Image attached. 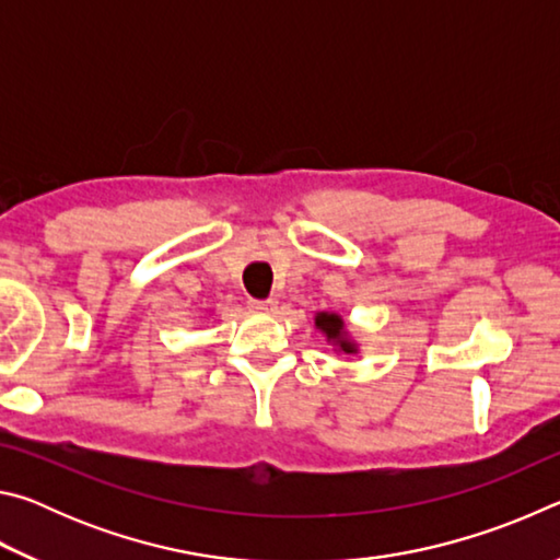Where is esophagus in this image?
Returning <instances> with one entry per match:
<instances>
[{
    "instance_id": "1",
    "label": "esophagus",
    "mask_w": 560,
    "mask_h": 560,
    "mask_svg": "<svg viewBox=\"0 0 560 560\" xmlns=\"http://www.w3.org/2000/svg\"><path fill=\"white\" fill-rule=\"evenodd\" d=\"M249 308L254 311V314H277V301L273 299H267V301H257V299H252L249 301Z\"/></svg>"
}]
</instances>
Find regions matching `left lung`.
<instances>
[{"label": "left lung", "instance_id": "8db88e82", "mask_svg": "<svg viewBox=\"0 0 560 560\" xmlns=\"http://www.w3.org/2000/svg\"><path fill=\"white\" fill-rule=\"evenodd\" d=\"M314 324L318 334L326 336V343L334 346L336 353L355 355L360 350V346L355 343V338L350 336L346 320L340 314H334V311H318L314 316Z\"/></svg>", "mask_w": 560, "mask_h": 560}]
</instances>
